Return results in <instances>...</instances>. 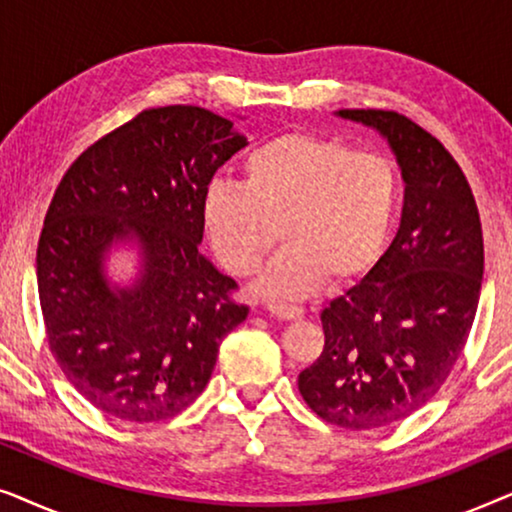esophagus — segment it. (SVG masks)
<instances>
[{
  "label": "esophagus",
  "instance_id": "obj_1",
  "mask_svg": "<svg viewBox=\"0 0 512 512\" xmlns=\"http://www.w3.org/2000/svg\"><path fill=\"white\" fill-rule=\"evenodd\" d=\"M265 310H268L272 317H277V319H282V321H298V319L305 317L303 307H296V305L268 303V305H265Z\"/></svg>",
  "mask_w": 512,
  "mask_h": 512
}]
</instances>
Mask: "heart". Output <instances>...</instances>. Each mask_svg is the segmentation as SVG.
Wrapping results in <instances>:
<instances>
[{
  "label": "heart",
  "mask_w": 512,
  "mask_h": 512,
  "mask_svg": "<svg viewBox=\"0 0 512 512\" xmlns=\"http://www.w3.org/2000/svg\"><path fill=\"white\" fill-rule=\"evenodd\" d=\"M396 167L340 139L289 132L242 160V186L216 181L202 200L207 240L223 268L249 277L279 240L286 249L258 277L261 298L289 303L321 284L368 275L398 209Z\"/></svg>",
  "instance_id": "heart-1"
}]
</instances>
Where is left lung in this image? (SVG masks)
<instances>
[{
    "instance_id": "obj_1",
    "label": "left lung",
    "mask_w": 512,
    "mask_h": 512,
    "mask_svg": "<svg viewBox=\"0 0 512 512\" xmlns=\"http://www.w3.org/2000/svg\"><path fill=\"white\" fill-rule=\"evenodd\" d=\"M335 116L387 139L403 212L375 268L321 312L324 352L298 389L321 419L366 431L412 415L443 387L478 310L485 247L471 186L436 137L396 111Z\"/></svg>"
}]
</instances>
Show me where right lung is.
Here are the masks:
<instances>
[{"instance_id": "add662e5", "label": "right lung", "mask_w": 512, "mask_h": 512, "mask_svg": "<svg viewBox=\"0 0 512 512\" xmlns=\"http://www.w3.org/2000/svg\"><path fill=\"white\" fill-rule=\"evenodd\" d=\"M247 146L200 107L142 111L81 153L62 177L37 249L48 347L95 408L160 422L207 387L219 345L249 307L200 251L202 200ZM136 251L130 283L108 275L114 248Z\"/></svg>"}]
</instances>
